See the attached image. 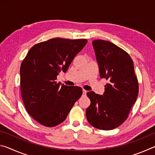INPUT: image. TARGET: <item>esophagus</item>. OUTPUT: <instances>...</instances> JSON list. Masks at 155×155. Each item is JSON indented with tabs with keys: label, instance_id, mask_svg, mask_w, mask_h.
<instances>
[{
	"label": "esophagus",
	"instance_id": "34e87169",
	"mask_svg": "<svg viewBox=\"0 0 155 155\" xmlns=\"http://www.w3.org/2000/svg\"><path fill=\"white\" fill-rule=\"evenodd\" d=\"M86 93H87V91H86L85 90H83V94L84 96L86 95Z\"/></svg>",
	"mask_w": 155,
	"mask_h": 155
}]
</instances>
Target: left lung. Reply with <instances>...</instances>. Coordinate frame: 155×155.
I'll list each match as a JSON object with an SVG mask.
<instances>
[{"label":"left lung","instance_id":"obj_1","mask_svg":"<svg viewBox=\"0 0 155 155\" xmlns=\"http://www.w3.org/2000/svg\"><path fill=\"white\" fill-rule=\"evenodd\" d=\"M100 77L106 78L103 96L89 91L91 104L86 109L90 124L100 130L118 127L128 117L137 98L139 84L134 64L127 52L111 41H92Z\"/></svg>","mask_w":155,"mask_h":155}]
</instances>
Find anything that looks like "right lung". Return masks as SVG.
I'll list each match as a JSON object with an SVG mask.
<instances>
[{
    "label": "right lung",
    "mask_w": 155,
    "mask_h": 155,
    "mask_svg": "<svg viewBox=\"0 0 155 155\" xmlns=\"http://www.w3.org/2000/svg\"><path fill=\"white\" fill-rule=\"evenodd\" d=\"M86 39L52 38L31 47L20 65V90L26 110L45 127L61 124L82 95L77 86L57 83L87 44Z\"/></svg>",
    "instance_id": "add662e5"
}]
</instances>
